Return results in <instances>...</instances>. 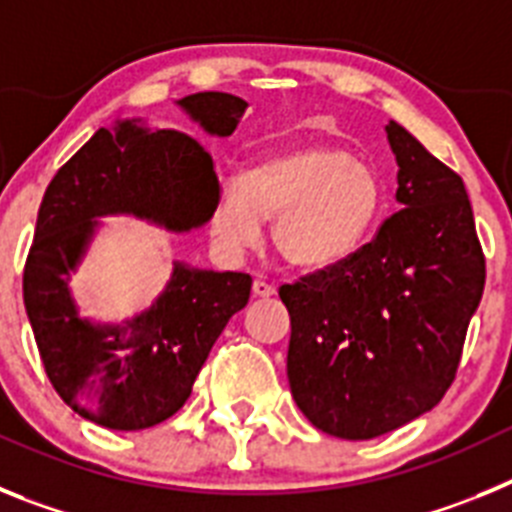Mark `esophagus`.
Returning <instances> with one entry per match:
<instances>
[{"instance_id": "esophagus-1", "label": "esophagus", "mask_w": 512, "mask_h": 512, "mask_svg": "<svg viewBox=\"0 0 512 512\" xmlns=\"http://www.w3.org/2000/svg\"><path fill=\"white\" fill-rule=\"evenodd\" d=\"M274 295V287H271L269 282H264V279H256L253 282V297H271Z\"/></svg>"}]
</instances>
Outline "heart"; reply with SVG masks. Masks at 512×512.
I'll list each match as a JSON object with an SVG mask.
<instances>
[{
	"instance_id": "1",
	"label": "heart",
	"mask_w": 512,
	"mask_h": 512,
	"mask_svg": "<svg viewBox=\"0 0 512 512\" xmlns=\"http://www.w3.org/2000/svg\"><path fill=\"white\" fill-rule=\"evenodd\" d=\"M384 182L372 164L325 143L261 153L238 182H223L210 212L220 246L253 248L261 223L274 220V248L289 266L330 269L351 259L377 230Z\"/></svg>"
}]
</instances>
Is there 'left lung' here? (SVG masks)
Segmentation results:
<instances>
[{
  "mask_svg": "<svg viewBox=\"0 0 512 512\" xmlns=\"http://www.w3.org/2000/svg\"><path fill=\"white\" fill-rule=\"evenodd\" d=\"M402 210L343 264L282 284L287 377L315 428L346 441L436 408L456 377L485 289V256L461 176L390 120Z\"/></svg>",
  "mask_w": 512,
  "mask_h": 512,
  "instance_id": "obj_1",
  "label": "left lung"
}]
</instances>
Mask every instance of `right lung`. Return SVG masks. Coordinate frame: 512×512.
<instances>
[{
    "instance_id": "obj_1",
    "label": "right lung",
    "mask_w": 512,
    "mask_h": 512,
    "mask_svg": "<svg viewBox=\"0 0 512 512\" xmlns=\"http://www.w3.org/2000/svg\"><path fill=\"white\" fill-rule=\"evenodd\" d=\"M176 104L217 138H228L248 107L225 92ZM217 189L212 156L192 135L143 128L138 117L99 128L45 189L22 295L45 374L81 418L112 431H143L171 418L251 295L248 274L174 261L148 310L122 323L81 318L69 279L102 225L97 217L133 215L187 233L210 220Z\"/></svg>"
}]
</instances>
